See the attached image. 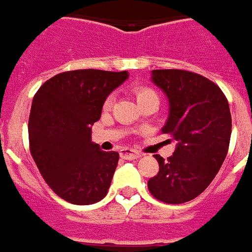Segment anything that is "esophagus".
Segmentation results:
<instances>
[{
  "label": "esophagus",
  "mask_w": 252,
  "mask_h": 252,
  "mask_svg": "<svg viewBox=\"0 0 252 252\" xmlns=\"http://www.w3.org/2000/svg\"><path fill=\"white\" fill-rule=\"evenodd\" d=\"M121 158H126V160H137V158H141V153L137 151H133V149H129V148H125V149H121Z\"/></svg>",
  "instance_id": "34e87169"
}]
</instances>
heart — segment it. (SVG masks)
Here are the masks:
<instances>
[{
    "label": "heart",
    "instance_id": "1",
    "mask_svg": "<svg viewBox=\"0 0 252 252\" xmlns=\"http://www.w3.org/2000/svg\"><path fill=\"white\" fill-rule=\"evenodd\" d=\"M134 92H135V96H137V100H140V99H144V97H146V96H152V94H155V91H152L151 88H145V87H141V88H135ZM111 103H112V97H108V99L106 100V103H104L106 108H108V107L111 106Z\"/></svg>",
    "mask_w": 252,
    "mask_h": 252
}]
</instances>
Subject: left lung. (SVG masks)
<instances>
[{
	"instance_id": "obj_1",
	"label": "left lung",
	"mask_w": 252,
	"mask_h": 252,
	"mask_svg": "<svg viewBox=\"0 0 252 252\" xmlns=\"http://www.w3.org/2000/svg\"><path fill=\"white\" fill-rule=\"evenodd\" d=\"M151 81L168 100L163 134L176 141L167 161L158 155V174L148 189L158 201H191L215 179L224 163L231 140L232 119L226 97L215 83L179 69L152 70Z\"/></svg>"
}]
</instances>
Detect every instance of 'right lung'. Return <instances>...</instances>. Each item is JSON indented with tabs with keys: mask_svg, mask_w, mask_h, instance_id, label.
<instances>
[{
	"mask_svg": "<svg viewBox=\"0 0 252 252\" xmlns=\"http://www.w3.org/2000/svg\"><path fill=\"white\" fill-rule=\"evenodd\" d=\"M129 72L81 69L57 74L33 96L28 121L31 155L51 190L67 202L91 205L107 195L119 160L92 141L112 91Z\"/></svg>",
	"mask_w": 252,
	"mask_h": 252,
	"instance_id": "add662e5",
	"label": "right lung"
}]
</instances>
